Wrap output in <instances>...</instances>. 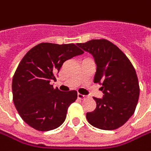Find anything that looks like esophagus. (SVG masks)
Returning a JSON list of instances; mask_svg holds the SVG:
<instances>
[{
	"instance_id": "34e87169",
	"label": "esophagus",
	"mask_w": 151,
	"mask_h": 151,
	"mask_svg": "<svg viewBox=\"0 0 151 151\" xmlns=\"http://www.w3.org/2000/svg\"><path fill=\"white\" fill-rule=\"evenodd\" d=\"M77 97H78V99H84L86 98V95H82V94H80V93H78Z\"/></svg>"
}]
</instances>
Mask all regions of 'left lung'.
Listing matches in <instances>:
<instances>
[{
    "label": "left lung",
    "mask_w": 151,
    "mask_h": 151,
    "mask_svg": "<svg viewBox=\"0 0 151 151\" xmlns=\"http://www.w3.org/2000/svg\"><path fill=\"white\" fill-rule=\"evenodd\" d=\"M77 46L92 54L103 98H93L96 109L87 113V122L102 130H115L124 125L135 111L139 97L138 76L127 57L107 40H91Z\"/></svg>",
    "instance_id": "8db88e82"
}]
</instances>
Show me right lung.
<instances>
[{"instance_id":"right-lung-1","label":"right lung","mask_w":151,"mask_h":151,"mask_svg":"<svg viewBox=\"0 0 151 151\" xmlns=\"http://www.w3.org/2000/svg\"><path fill=\"white\" fill-rule=\"evenodd\" d=\"M84 52L75 44L40 43L29 50L15 71L12 90L19 116L38 131H50L63 124L68 107L77 99L75 90L53 88L64 61Z\"/></svg>"}]
</instances>
